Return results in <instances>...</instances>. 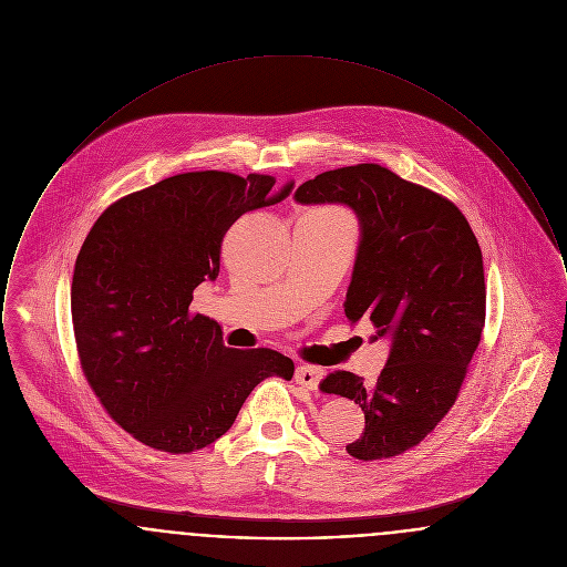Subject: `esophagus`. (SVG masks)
Masks as SVG:
<instances>
[{
	"label": "esophagus",
	"mask_w": 567,
	"mask_h": 567,
	"mask_svg": "<svg viewBox=\"0 0 567 567\" xmlns=\"http://www.w3.org/2000/svg\"><path fill=\"white\" fill-rule=\"evenodd\" d=\"M322 378H324V370L316 368V365H299L297 372H295L297 384H301V386L309 389V391H316Z\"/></svg>",
	"instance_id": "obj_1"
}]
</instances>
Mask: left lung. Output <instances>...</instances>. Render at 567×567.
Here are the masks:
<instances>
[{"mask_svg": "<svg viewBox=\"0 0 567 567\" xmlns=\"http://www.w3.org/2000/svg\"><path fill=\"white\" fill-rule=\"evenodd\" d=\"M295 199L354 210L361 240L343 311L350 322L368 318L372 340H391L374 384L341 370L320 382L365 415L363 434L346 452L363 462L409 452L450 413L482 340L480 243L447 197L377 163L318 174Z\"/></svg>", "mask_w": 567, "mask_h": 567, "instance_id": "left-lung-1", "label": "left lung"}]
</instances>
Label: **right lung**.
Masks as SVG:
<instances>
[{
  "instance_id": "add662e5",
  "label": "right lung",
  "mask_w": 567,
  "mask_h": 567,
  "mask_svg": "<svg viewBox=\"0 0 567 567\" xmlns=\"http://www.w3.org/2000/svg\"><path fill=\"white\" fill-rule=\"evenodd\" d=\"M272 187L265 174H178L120 197L81 245L71 286L81 370L115 423L152 450L208 447L256 384L295 374L270 348H227L221 327L189 309L193 290L219 275L231 224L295 183Z\"/></svg>"
}]
</instances>
